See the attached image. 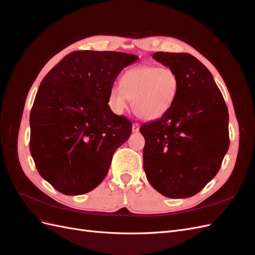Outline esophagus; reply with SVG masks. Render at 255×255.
<instances>
[{
	"label": "esophagus",
	"instance_id": "esophagus-1",
	"mask_svg": "<svg viewBox=\"0 0 255 255\" xmlns=\"http://www.w3.org/2000/svg\"><path fill=\"white\" fill-rule=\"evenodd\" d=\"M131 129H132V132H138L139 129H140V125L138 123H133Z\"/></svg>",
	"mask_w": 255,
	"mask_h": 255
}]
</instances>
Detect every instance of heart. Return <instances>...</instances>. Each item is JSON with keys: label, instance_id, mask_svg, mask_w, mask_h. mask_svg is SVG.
<instances>
[{"label": "heart", "instance_id": "1", "mask_svg": "<svg viewBox=\"0 0 255 255\" xmlns=\"http://www.w3.org/2000/svg\"><path fill=\"white\" fill-rule=\"evenodd\" d=\"M178 92V77L170 68L133 67L122 78V85L111 89V105L116 112L127 108L132 99V110L138 117L153 121L162 117L173 104Z\"/></svg>", "mask_w": 255, "mask_h": 255}]
</instances>
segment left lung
<instances>
[{"mask_svg":"<svg viewBox=\"0 0 255 255\" xmlns=\"http://www.w3.org/2000/svg\"><path fill=\"white\" fill-rule=\"evenodd\" d=\"M178 77V92L159 120L140 127L151 186L171 199L190 198L221 168L229 147L228 109L210 70L189 53L156 52Z\"/></svg>","mask_w":255,"mask_h":255,"instance_id":"left-lung-1","label":"left lung"}]
</instances>
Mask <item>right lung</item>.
Segmentation results:
<instances>
[{"mask_svg":"<svg viewBox=\"0 0 255 255\" xmlns=\"http://www.w3.org/2000/svg\"><path fill=\"white\" fill-rule=\"evenodd\" d=\"M138 56L76 51L44 77L30 112V153L39 174L57 191L84 194L97 188L131 123L112 112L110 92Z\"/></svg>","mask_w":255,"mask_h":255,"instance_id":"right-lung-1","label":"right lung"}]
</instances>
